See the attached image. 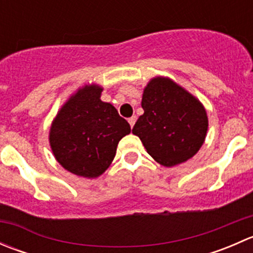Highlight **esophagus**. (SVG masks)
I'll return each mask as SVG.
<instances>
[{
	"label": "esophagus",
	"mask_w": 253,
	"mask_h": 253,
	"mask_svg": "<svg viewBox=\"0 0 253 253\" xmlns=\"http://www.w3.org/2000/svg\"><path fill=\"white\" fill-rule=\"evenodd\" d=\"M128 124H129V126H131V128H132V127L134 126V124H136V117H129Z\"/></svg>",
	"instance_id": "1"
}]
</instances>
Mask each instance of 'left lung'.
Wrapping results in <instances>:
<instances>
[{
    "instance_id": "obj_1",
    "label": "left lung",
    "mask_w": 253,
    "mask_h": 253,
    "mask_svg": "<svg viewBox=\"0 0 253 253\" xmlns=\"http://www.w3.org/2000/svg\"><path fill=\"white\" fill-rule=\"evenodd\" d=\"M142 108L144 114L132 133L159 164L175 167L191 159L202 147L208 129L206 109L174 81L150 79L143 91Z\"/></svg>"
}]
</instances>
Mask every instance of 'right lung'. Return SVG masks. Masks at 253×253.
Instances as JSON below:
<instances>
[{"mask_svg":"<svg viewBox=\"0 0 253 253\" xmlns=\"http://www.w3.org/2000/svg\"><path fill=\"white\" fill-rule=\"evenodd\" d=\"M103 88L90 84L79 88L56 115L50 128L56 160L72 174L98 177L110 167L129 124L109 103L100 100Z\"/></svg>","mask_w":253,"mask_h":253,"instance_id":"obj_1","label":"right lung"}]
</instances>
